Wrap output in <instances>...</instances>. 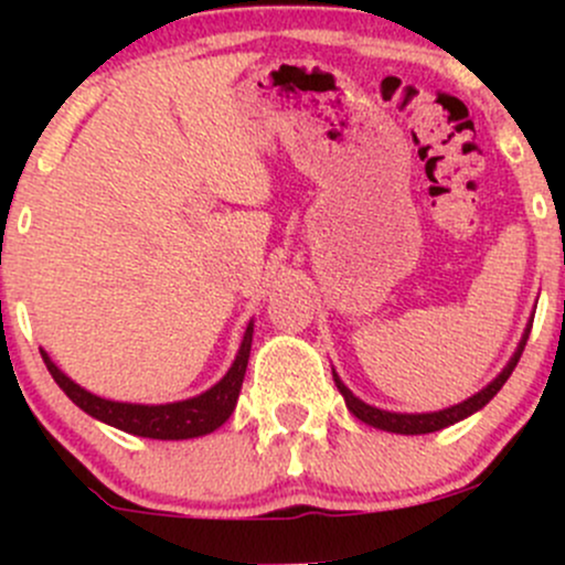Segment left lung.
<instances>
[{"instance_id": "obj_1", "label": "left lung", "mask_w": 565, "mask_h": 565, "mask_svg": "<svg viewBox=\"0 0 565 565\" xmlns=\"http://www.w3.org/2000/svg\"><path fill=\"white\" fill-rule=\"evenodd\" d=\"M529 332L531 327L526 329V334H523L521 345H518L515 355L510 359V364L502 369V374L491 382V385H486L481 393H476L472 398L462 401V404L451 406V408H444V412H430V414H395V412H382V408H374L364 404L361 398H355L353 393L348 391L345 385H342V380L334 374V385L337 391L345 395V404L350 412L355 414V417L361 419V423L372 425V427H380V430H387V433H401V436H423V433H436V430H444V427H449L454 423H459V419L470 417L472 412H478V408H483L489 404L494 395L502 391V385L508 382V377L512 374V369L518 366V361H521V353L523 348H526V340H529Z\"/></svg>"}]
</instances>
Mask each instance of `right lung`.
Listing matches in <instances>:
<instances>
[{"instance_id":"add662e5","label":"right lung","mask_w":565,"mask_h":565,"mask_svg":"<svg viewBox=\"0 0 565 565\" xmlns=\"http://www.w3.org/2000/svg\"><path fill=\"white\" fill-rule=\"evenodd\" d=\"M252 350V323L246 327L244 342L238 348L236 361L228 369L223 380L215 387H210L206 393L196 395V398L178 401V404H161V406H142V404H119V401H106L100 395L87 393L84 387L76 385L74 380H68L66 374L57 369L50 355L42 350V359L47 364L53 380L61 385V391L74 401L82 412H87L89 417L100 419V423L119 427V430L132 433L140 438H159V440H183V438H196L206 436V433L217 430L225 419L231 417L233 408H236L238 391H242V382L246 374V361H249Z\"/></svg>"}]
</instances>
